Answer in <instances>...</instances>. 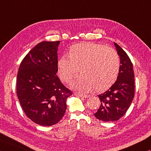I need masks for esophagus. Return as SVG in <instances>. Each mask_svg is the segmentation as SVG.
Wrapping results in <instances>:
<instances>
[{
  "label": "esophagus",
  "instance_id": "obj_1",
  "mask_svg": "<svg viewBox=\"0 0 151 151\" xmlns=\"http://www.w3.org/2000/svg\"><path fill=\"white\" fill-rule=\"evenodd\" d=\"M76 96H78L79 97H81V98H88L90 96L89 95H86V94H83V93H76Z\"/></svg>",
  "mask_w": 151,
  "mask_h": 151
}]
</instances>
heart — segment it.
Wrapping results in <instances>:
<instances>
[{
    "label": "heart",
    "instance_id": "heart-1",
    "mask_svg": "<svg viewBox=\"0 0 151 151\" xmlns=\"http://www.w3.org/2000/svg\"><path fill=\"white\" fill-rule=\"evenodd\" d=\"M120 60L114 50L90 42H83L70 47L68 55L58 61L60 78L65 83L79 71L81 75L72 83L73 88L88 92L93 88L103 91L111 86L119 74Z\"/></svg>",
    "mask_w": 151,
    "mask_h": 151
}]
</instances>
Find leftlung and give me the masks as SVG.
<instances>
[{
    "label": "left lung",
    "instance_id": "obj_1",
    "mask_svg": "<svg viewBox=\"0 0 151 151\" xmlns=\"http://www.w3.org/2000/svg\"><path fill=\"white\" fill-rule=\"evenodd\" d=\"M120 58L119 74L110 88L98 95L100 106L94 116L103 122H115L125 115L134 96V73L127 53L114 42Z\"/></svg>",
    "mask_w": 151,
    "mask_h": 151
}]
</instances>
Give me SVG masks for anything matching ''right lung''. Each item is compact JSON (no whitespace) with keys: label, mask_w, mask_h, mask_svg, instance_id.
<instances>
[{"label":"right lung","mask_w":151,"mask_h":151,"mask_svg":"<svg viewBox=\"0 0 151 151\" xmlns=\"http://www.w3.org/2000/svg\"><path fill=\"white\" fill-rule=\"evenodd\" d=\"M60 41H43L32 48L20 65L17 94L26 115L42 126L58 123L65 115L72 92L60 81L58 48Z\"/></svg>","instance_id":"obj_1"}]
</instances>
